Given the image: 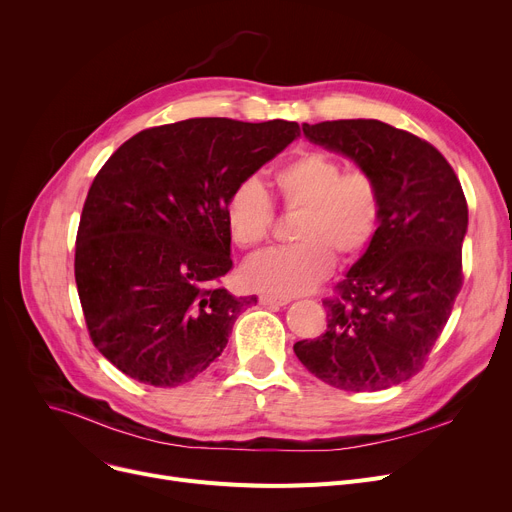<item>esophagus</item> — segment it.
Returning <instances> with one entry per match:
<instances>
[{
    "label": "esophagus",
    "instance_id": "34e87169",
    "mask_svg": "<svg viewBox=\"0 0 512 512\" xmlns=\"http://www.w3.org/2000/svg\"><path fill=\"white\" fill-rule=\"evenodd\" d=\"M261 305H274V307H284L290 303V297H274V294H261L259 297Z\"/></svg>",
    "mask_w": 512,
    "mask_h": 512
}]
</instances>
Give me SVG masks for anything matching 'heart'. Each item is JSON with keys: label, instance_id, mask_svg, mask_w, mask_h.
Returning <instances> with one entry per match:
<instances>
[{"label": "heart", "instance_id": "heart-1", "mask_svg": "<svg viewBox=\"0 0 512 512\" xmlns=\"http://www.w3.org/2000/svg\"><path fill=\"white\" fill-rule=\"evenodd\" d=\"M278 195L301 209L294 224L297 245L263 251L242 267L247 286L274 297L311 290L334 267V255L359 257L380 226V191L363 170H346L324 151H303L276 172ZM226 226L240 249H255L270 234L272 201L257 180L240 182L226 203Z\"/></svg>", "mask_w": 512, "mask_h": 512}]
</instances>
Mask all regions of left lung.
I'll use <instances>...</instances> for the list:
<instances>
[{"instance_id": "left-lung-1", "label": "left lung", "mask_w": 512, "mask_h": 512, "mask_svg": "<svg viewBox=\"0 0 512 512\" xmlns=\"http://www.w3.org/2000/svg\"><path fill=\"white\" fill-rule=\"evenodd\" d=\"M303 132L367 172L382 211L369 247L324 301L328 330L294 353L334 388L386 390L423 369L463 286V188L434 145L386 122L334 120Z\"/></svg>"}]
</instances>
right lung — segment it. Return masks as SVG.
Wrapping results in <instances>:
<instances>
[{
  "mask_svg": "<svg viewBox=\"0 0 512 512\" xmlns=\"http://www.w3.org/2000/svg\"><path fill=\"white\" fill-rule=\"evenodd\" d=\"M301 134L297 122L191 118L141 130L95 176L74 278L93 344L132 380L174 388L222 355L257 297L232 270L226 203Z\"/></svg>",
  "mask_w": 512,
  "mask_h": 512,
  "instance_id": "right-lung-1",
  "label": "right lung"
}]
</instances>
